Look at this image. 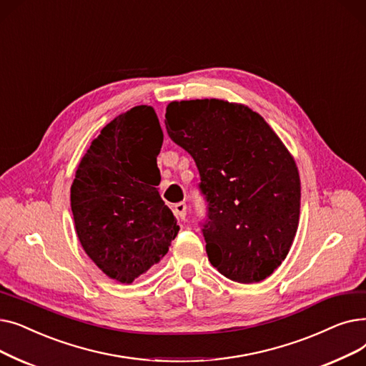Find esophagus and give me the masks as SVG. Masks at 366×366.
Returning a JSON list of instances; mask_svg holds the SVG:
<instances>
[{
  "mask_svg": "<svg viewBox=\"0 0 366 366\" xmlns=\"http://www.w3.org/2000/svg\"><path fill=\"white\" fill-rule=\"evenodd\" d=\"M174 214H176L177 219L184 220L186 216H187V205H186V202H179V204L174 205Z\"/></svg>",
  "mask_w": 366,
  "mask_h": 366,
  "instance_id": "1",
  "label": "esophagus"
}]
</instances>
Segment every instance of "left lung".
<instances>
[{
	"label": "left lung",
	"mask_w": 366,
	"mask_h": 366,
	"mask_svg": "<svg viewBox=\"0 0 366 366\" xmlns=\"http://www.w3.org/2000/svg\"><path fill=\"white\" fill-rule=\"evenodd\" d=\"M165 127L199 169L208 260L232 282L265 280L286 259L298 229L301 180L293 156L244 104L172 101Z\"/></svg>",
	"instance_id": "obj_1"
}]
</instances>
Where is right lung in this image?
Returning <instances> with one entry per match:
<instances>
[{"label": "right lung", "instance_id": "add662e5", "mask_svg": "<svg viewBox=\"0 0 366 366\" xmlns=\"http://www.w3.org/2000/svg\"><path fill=\"white\" fill-rule=\"evenodd\" d=\"M162 142L153 107H132L101 129L71 184L80 244L119 283L129 285L159 264L179 234L176 217L156 187Z\"/></svg>", "mask_w": 366, "mask_h": 366}]
</instances>
